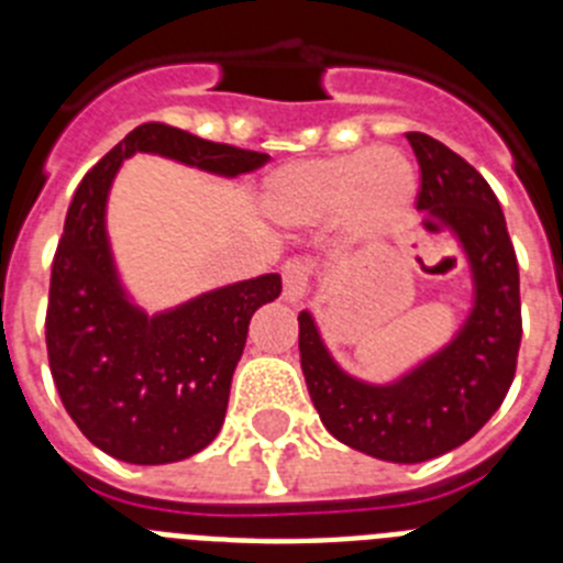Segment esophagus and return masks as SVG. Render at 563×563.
<instances>
[{"instance_id":"obj_1","label":"esophagus","mask_w":563,"mask_h":563,"mask_svg":"<svg viewBox=\"0 0 563 563\" xmlns=\"http://www.w3.org/2000/svg\"><path fill=\"white\" fill-rule=\"evenodd\" d=\"M310 265H307L305 258H287L285 265H282V278H285V298L290 305L301 301V298L310 292Z\"/></svg>"}]
</instances>
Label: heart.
<instances>
[{"label": "heart", "mask_w": 563, "mask_h": 563, "mask_svg": "<svg viewBox=\"0 0 563 563\" xmlns=\"http://www.w3.org/2000/svg\"><path fill=\"white\" fill-rule=\"evenodd\" d=\"M417 197L415 163L395 146L307 157L265 177L262 208L285 228L335 222L346 242H377L409 220Z\"/></svg>", "instance_id": "b5f03b06"}]
</instances>
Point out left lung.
Returning a JSON list of instances; mask_svg holds the SVG:
<instances>
[{
  "mask_svg": "<svg viewBox=\"0 0 563 563\" xmlns=\"http://www.w3.org/2000/svg\"><path fill=\"white\" fill-rule=\"evenodd\" d=\"M420 163L422 225L442 213L474 271L476 301L460 335L391 383L369 386L338 369L310 312L298 316V350L312 406L335 440L386 462L449 454L485 426L505 400L521 343L519 262L496 194L460 154L429 134H406Z\"/></svg>",
  "mask_w": 563,
  "mask_h": 563,
  "instance_id": "8db88e82",
  "label": "left lung"
}]
</instances>
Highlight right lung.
<instances>
[{"mask_svg":"<svg viewBox=\"0 0 563 563\" xmlns=\"http://www.w3.org/2000/svg\"><path fill=\"white\" fill-rule=\"evenodd\" d=\"M134 152L225 177L265 166L267 154L143 123L89 168L69 202L44 318L58 397L81 434L109 456L163 465L220 434L251 316L278 298L282 278H247L154 318L129 305L114 276L103 208L114 172Z\"/></svg>","mask_w":563,"mask_h":563,"instance_id":"obj_1","label":"right lung"}]
</instances>
